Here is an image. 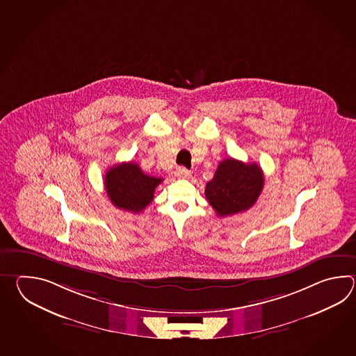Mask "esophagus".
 <instances>
[{
  "label": "esophagus",
  "instance_id": "1",
  "mask_svg": "<svg viewBox=\"0 0 356 356\" xmlns=\"http://www.w3.org/2000/svg\"><path fill=\"white\" fill-rule=\"evenodd\" d=\"M175 177H177V178H189V177H191V172H189L188 169H186V168H177Z\"/></svg>",
  "mask_w": 356,
  "mask_h": 356
}]
</instances>
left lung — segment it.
<instances>
[{"label": "left lung", "instance_id": "left-lung-1", "mask_svg": "<svg viewBox=\"0 0 356 356\" xmlns=\"http://www.w3.org/2000/svg\"><path fill=\"white\" fill-rule=\"evenodd\" d=\"M264 184V172L256 163L245 164L229 158L220 163L213 178L207 181L204 195L220 218H224L250 209Z\"/></svg>", "mask_w": 356, "mask_h": 356}]
</instances>
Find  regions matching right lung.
Returning a JSON list of instances; mask_svg holds the SVG:
<instances>
[{
    "mask_svg": "<svg viewBox=\"0 0 356 356\" xmlns=\"http://www.w3.org/2000/svg\"><path fill=\"white\" fill-rule=\"evenodd\" d=\"M163 181L145 175L136 163H121L111 168L104 177L106 195L112 204L124 211L138 213L154 200L155 188Z\"/></svg>",
    "mask_w": 356,
    "mask_h": 356,
    "instance_id": "1",
    "label": "right lung"
}]
</instances>
